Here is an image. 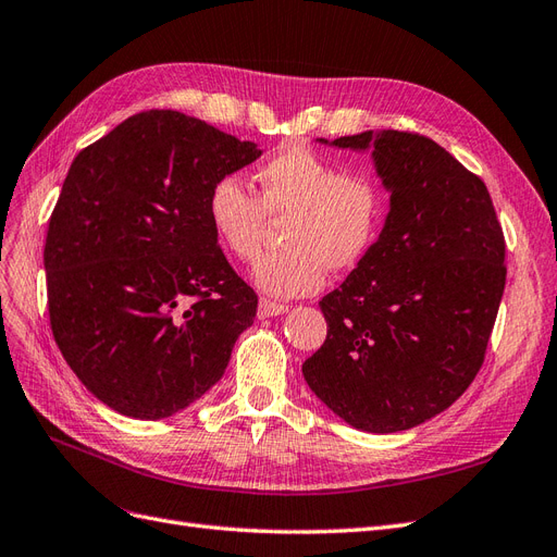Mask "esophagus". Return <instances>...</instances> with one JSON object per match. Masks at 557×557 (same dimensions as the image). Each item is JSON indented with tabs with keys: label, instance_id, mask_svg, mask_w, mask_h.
Returning <instances> with one entry per match:
<instances>
[{
	"label": "esophagus",
	"instance_id": "34e87169",
	"mask_svg": "<svg viewBox=\"0 0 557 557\" xmlns=\"http://www.w3.org/2000/svg\"><path fill=\"white\" fill-rule=\"evenodd\" d=\"M289 308L284 304H275V300L270 298H261L259 300V317H277V314H284Z\"/></svg>",
	"mask_w": 557,
	"mask_h": 557
}]
</instances>
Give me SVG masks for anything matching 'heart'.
Here are the masks:
<instances>
[{
    "label": "heart",
    "mask_w": 557,
    "mask_h": 557,
    "mask_svg": "<svg viewBox=\"0 0 557 557\" xmlns=\"http://www.w3.org/2000/svg\"><path fill=\"white\" fill-rule=\"evenodd\" d=\"M261 194L235 174L219 177L208 194V221L231 257H259L268 219L284 221V249L253 268L265 294L294 298L322 289L326 268H355L375 245L387 214V194L371 172L345 170L306 145H292L259 168Z\"/></svg>",
    "instance_id": "heart-1"
}]
</instances>
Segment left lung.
<instances>
[{"instance_id":"left-lung-1","label":"left lung","mask_w":557,"mask_h":557,"mask_svg":"<svg viewBox=\"0 0 557 557\" xmlns=\"http://www.w3.org/2000/svg\"><path fill=\"white\" fill-rule=\"evenodd\" d=\"M331 145L373 149L389 214L320 300L329 331L304 375L347 424L404 432L453 406L481 371L506 284L504 233L483 180L434 139L367 131Z\"/></svg>"}]
</instances>
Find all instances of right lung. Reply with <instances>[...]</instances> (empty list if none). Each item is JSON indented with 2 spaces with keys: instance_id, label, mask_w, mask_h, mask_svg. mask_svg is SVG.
Here are the masks:
<instances>
[{
  "instance_id": "add662e5",
  "label": "right lung",
  "mask_w": 557,
  "mask_h": 557,
  "mask_svg": "<svg viewBox=\"0 0 557 557\" xmlns=\"http://www.w3.org/2000/svg\"><path fill=\"white\" fill-rule=\"evenodd\" d=\"M259 156L151 109L74 158L46 233L49 317L70 369L111 410L170 418L224 375L259 298L219 249L208 194Z\"/></svg>"
}]
</instances>
